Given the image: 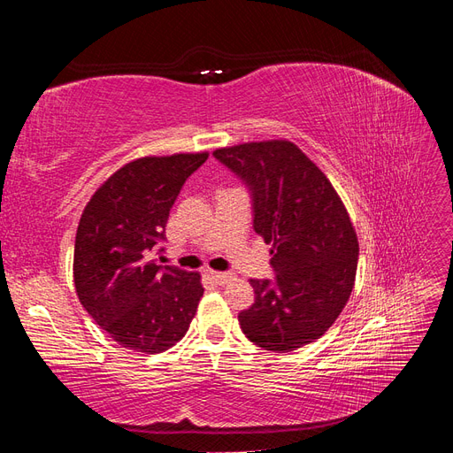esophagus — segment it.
<instances>
[{"label":"esophagus","instance_id":"34e87169","mask_svg":"<svg viewBox=\"0 0 453 453\" xmlns=\"http://www.w3.org/2000/svg\"><path fill=\"white\" fill-rule=\"evenodd\" d=\"M210 278L219 285H226L228 281L234 280V276H232V273H228V272H213V270L210 272Z\"/></svg>","mask_w":453,"mask_h":453}]
</instances>
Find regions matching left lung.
<instances>
[{
  "label": "left lung",
  "mask_w": 453,
  "mask_h": 453,
  "mask_svg": "<svg viewBox=\"0 0 453 453\" xmlns=\"http://www.w3.org/2000/svg\"><path fill=\"white\" fill-rule=\"evenodd\" d=\"M253 193V226L270 243L276 281L250 280L255 303L238 315L243 334L287 353L321 338L348 304L359 242L333 183L289 140L213 150Z\"/></svg>",
  "instance_id": "1"
}]
</instances>
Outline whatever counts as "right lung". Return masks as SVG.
I'll return each instance as SVG.
<instances>
[{
  "label": "right lung",
  "instance_id": "right-lung-1",
  "mask_svg": "<svg viewBox=\"0 0 453 453\" xmlns=\"http://www.w3.org/2000/svg\"><path fill=\"white\" fill-rule=\"evenodd\" d=\"M203 153L142 157L96 188L77 226L73 281L81 304L117 344L142 353L180 342L203 295L200 272L150 258L172 205Z\"/></svg>",
  "mask_w": 453,
  "mask_h": 453
}]
</instances>
